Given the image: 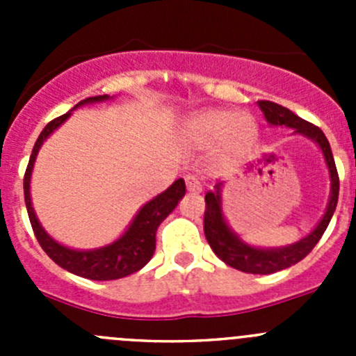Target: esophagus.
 I'll use <instances>...</instances> for the list:
<instances>
[{
	"mask_svg": "<svg viewBox=\"0 0 356 356\" xmlns=\"http://www.w3.org/2000/svg\"><path fill=\"white\" fill-rule=\"evenodd\" d=\"M186 188H188V191L193 193V195H200V193L203 191V186H201V182L198 181L196 175H186Z\"/></svg>",
	"mask_w": 356,
	"mask_h": 356,
	"instance_id": "obj_1",
	"label": "esophagus"
}]
</instances>
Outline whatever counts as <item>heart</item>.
<instances>
[{"instance_id": "b5f03b06", "label": "heart", "mask_w": 356, "mask_h": 356, "mask_svg": "<svg viewBox=\"0 0 356 356\" xmlns=\"http://www.w3.org/2000/svg\"><path fill=\"white\" fill-rule=\"evenodd\" d=\"M182 139L193 148H210L222 161L243 158L254 145L258 127L246 111L203 108L193 111L182 120Z\"/></svg>"}]
</instances>
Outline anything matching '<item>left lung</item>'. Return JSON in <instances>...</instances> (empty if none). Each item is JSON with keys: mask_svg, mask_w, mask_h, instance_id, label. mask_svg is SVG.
<instances>
[{"mask_svg": "<svg viewBox=\"0 0 356 356\" xmlns=\"http://www.w3.org/2000/svg\"><path fill=\"white\" fill-rule=\"evenodd\" d=\"M258 106L264 111L265 120L268 124L274 125V127L284 125V127L294 129V134H300L303 138L310 139V141H314L321 148L325 165H327L329 179H331V193H329L325 213L322 215L318 224L305 238L293 243V245L279 248H260L248 245L246 241L239 238L238 232L229 225L227 218H225L224 208H222V188H224V182H218L213 191H208L204 195L207 210H204L203 229L208 245H210L213 253L224 264L231 265L232 268H238L241 272H248V274H274V272L284 270V268L303 260L314 250L318 239L322 238L329 222H331L334 210H336L337 196H339V177H337L331 145H329L327 138H325V134L321 129L315 127L310 122L303 120V118L294 115L293 111L284 108V106L277 105V103L258 102Z\"/></svg>", "mask_w": 356, "mask_h": 356, "instance_id": "left-lung-1", "label": "left lung"}]
</instances>
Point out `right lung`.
<instances>
[{"instance_id": "add662e5", "label": "right lung", "mask_w": 356, "mask_h": 356, "mask_svg": "<svg viewBox=\"0 0 356 356\" xmlns=\"http://www.w3.org/2000/svg\"><path fill=\"white\" fill-rule=\"evenodd\" d=\"M111 98L113 96L108 95L92 96V98L82 99L72 110L81 108L84 105H92V103L108 102ZM72 110L67 111L62 117L49 122L42 129L34 148H32V155L29 158L27 170H25L24 175V196L29 220H31L35 238H38L42 250L46 251V254L56 265L65 268V270L79 275V277L91 279V281H115V279L127 277V275L141 270L152 260L156 248L158 225L174 211L179 201L186 195L184 179H177L170 188L165 189L163 193H160L155 198L149 200L148 203L143 204L138 213L134 215V218L131 220V224L127 225L124 234L115 239L113 243H110V245L92 248V250H74V248H68L62 245V243H58L44 231V227L39 222L38 215H35L31 200V177L32 170H34L35 158H38L41 146L44 145L46 139L56 129L65 124L67 118L72 115Z\"/></svg>"}]
</instances>
